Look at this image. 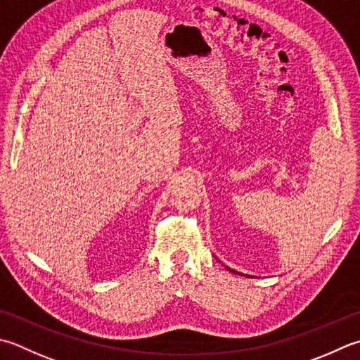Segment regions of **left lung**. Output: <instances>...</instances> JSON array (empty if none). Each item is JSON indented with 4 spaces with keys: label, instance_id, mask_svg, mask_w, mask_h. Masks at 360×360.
<instances>
[{
    "label": "left lung",
    "instance_id": "obj_1",
    "mask_svg": "<svg viewBox=\"0 0 360 360\" xmlns=\"http://www.w3.org/2000/svg\"><path fill=\"white\" fill-rule=\"evenodd\" d=\"M226 269H228V270H229V271H231V273H234V274H238V276H242V273H240V271H236V270H231V269H229V266H226ZM246 276H248V278H250V274H246ZM251 278H252V276H251Z\"/></svg>",
    "mask_w": 360,
    "mask_h": 360
}]
</instances>
